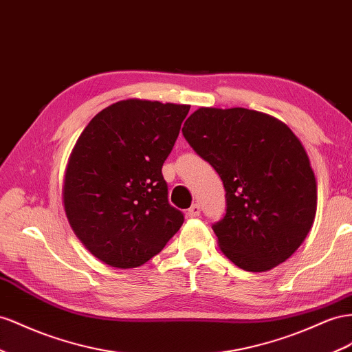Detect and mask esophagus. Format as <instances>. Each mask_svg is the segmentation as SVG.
<instances>
[{"label":"esophagus","mask_w":352,"mask_h":352,"mask_svg":"<svg viewBox=\"0 0 352 352\" xmlns=\"http://www.w3.org/2000/svg\"><path fill=\"white\" fill-rule=\"evenodd\" d=\"M188 214L191 216V217H197V216H199L201 214V207H199V204H192L191 207H189V210H188Z\"/></svg>","instance_id":"esophagus-1"}]
</instances>
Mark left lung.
<instances>
[{
    "label": "left lung",
    "instance_id": "left-lung-1",
    "mask_svg": "<svg viewBox=\"0 0 352 352\" xmlns=\"http://www.w3.org/2000/svg\"><path fill=\"white\" fill-rule=\"evenodd\" d=\"M182 133L223 182L226 213L212 228L226 258L250 272L289 259L317 210L316 176L294 133L245 108H199Z\"/></svg>",
    "mask_w": 352,
    "mask_h": 352
}]
</instances>
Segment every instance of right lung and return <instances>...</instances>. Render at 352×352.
I'll list each match as a JSON object with an SVG mask.
<instances>
[{"mask_svg":"<svg viewBox=\"0 0 352 352\" xmlns=\"http://www.w3.org/2000/svg\"><path fill=\"white\" fill-rule=\"evenodd\" d=\"M188 112V105L121 100L100 111L75 144L65 212L85 249L109 267H140L182 226L161 168Z\"/></svg>","mask_w":352,"mask_h":352,"instance_id":"add662e5","label":"right lung"}]
</instances>
